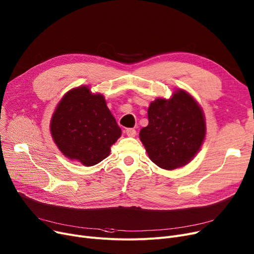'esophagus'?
Masks as SVG:
<instances>
[{"label":"esophagus","mask_w":254,"mask_h":254,"mask_svg":"<svg viewBox=\"0 0 254 254\" xmlns=\"http://www.w3.org/2000/svg\"><path fill=\"white\" fill-rule=\"evenodd\" d=\"M126 134L129 136V137H134L136 135V131L135 129H132V128H129V129H126Z\"/></svg>","instance_id":"1"}]
</instances>
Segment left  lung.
Returning a JSON list of instances; mask_svg holds the SVG:
<instances>
[{"instance_id": "8db88e82", "label": "left lung", "mask_w": 254, "mask_h": 254, "mask_svg": "<svg viewBox=\"0 0 254 254\" xmlns=\"http://www.w3.org/2000/svg\"><path fill=\"white\" fill-rule=\"evenodd\" d=\"M149 124L139 138L150 159L163 170L172 171L189 163L206 136L201 107L184 90L170 99L157 98L148 108Z\"/></svg>"}]
</instances>
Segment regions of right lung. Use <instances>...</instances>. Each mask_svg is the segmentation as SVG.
<instances>
[{
	"label": "right lung",
	"instance_id": "obj_1",
	"mask_svg": "<svg viewBox=\"0 0 254 254\" xmlns=\"http://www.w3.org/2000/svg\"><path fill=\"white\" fill-rule=\"evenodd\" d=\"M54 141L67 158L86 166L99 163L122 134L101 94L81 86L67 92L51 121Z\"/></svg>",
	"mask_w": 254,
	"mask_h": 254
}]
</instances>
